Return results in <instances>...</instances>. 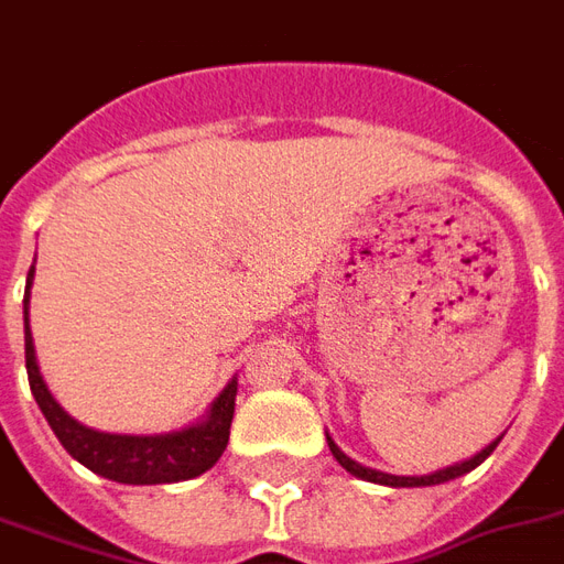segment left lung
<instances>
[{
    "mask_svg": "<svg viewBox=\"0 0 564 564\" xmlns=\"http://www.w3.org/2000/svg\"><path fill=\"white\" fill-rule=\"evenodd\" d=\"M326 441H329V449L332 456L338 459V465L341 468H347V471L354 474V477H359V480H368V484H380V486H392V489H411V486H437V484H447V480H456V477H462V474L474 471L480 462L492 453V449L498 447V441H501V435L492 441V444H486L480 453H474L471 459L465 462H456V465H447V468H437V471L432 474H420V477H402V474H387V471H378V468H366V465H359L356 459H350L347 453H344L335 441H332L329 435H326Z\"/></svg>",
    "mask_w": 564,
    "mask_h": 564,
    "instance_id": "1",
    "label": "left lung"
}]
</instances>
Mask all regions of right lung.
I'll return each instance as SVG.
<instances>
[{"instance_id":"obj_1","label":"right lung","mask_w":564,"mask_h":564,"mask_svg":"<svg viewBox=\"0 0 564 564\" xmlns=\"http://www.w3.org/2000/svg\"><path fill=\"white\" fill-rule=\"evenodd\" d=\"M35 278V265L26 274V293H23V341H26V375L30 390L42 408L44 420L54 429L59 444L66 447L72 459H78L84 468H90L99 477L117 480L129 486H156L177 484L198 477L214 462L220 459L229 444V425L235 416V395H238V378H232L223 392L210 402L208 414L198 423L184 425L177 432L165 435H115L99 432L90 425L78 423L63 404L56 402L42 378V368L35 359V344L30 332V290Z\"/></svg>"}]
</instances>
